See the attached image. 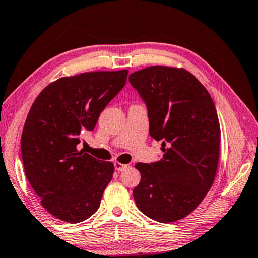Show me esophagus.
<instances>
[{"mask_svg": "<svg viewBox=\"0 0 258 258\" xmlns=\"http://www.w3.org/2000/svg\"><path fill=\"white\" fill-rule=\"evenodd\" d=\"M115 169L117 172H121V171H124L125 168H127V165L126 164H121V163H118V161H116L115 164Z\"/></svg>", "mask_w": 258, "mask_h": 258, "instance_id": "obj_1", "label": "esophagus"}]
</instances>
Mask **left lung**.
I'll use <instances>...</instances> for the list:
<instances>
[{
  "instance_id": "left-lung-1",
  "label": "left lung",
  "mask_w": 258,
  "mask_h": 258,
  "mask_svg": "<svg viewBox=\"0 0 258 258\" xmlns=\"http://www.w3.org/2000/svg\"><path fill=\"white\" fill-rule=\"evenodd\" d=\"M128 81L145 101L149 134L163 158L138 163L141 181L133 197L145 215L160 223L195 211L212 187L220 155L221 130L208 91L185 69L151 66Z\"/></svg>"
}]
</instances>
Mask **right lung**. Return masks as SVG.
<instances>
[{"instance_id":"obj_1","label":"right lung","mask_w":258,"mask_h":258,"mask_svg":"<svg viewBox=\"0 0 258 258\" xmlns=\"http://www.w3.org/2000/svg\"><path fill=\"white\" fill-rule=\"evenodd\" d=\"M128 71L83 73L59 78L35 99L21 134L28 182L54 217L80 223L98 211L113 164L76 146L123 89Z\"/></svg>"}]
</instances>
